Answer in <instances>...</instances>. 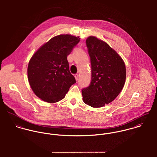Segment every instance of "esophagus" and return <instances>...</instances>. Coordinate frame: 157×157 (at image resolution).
<instances>
[{"instance_id":"1","label":"esophagus","mask_w":157,"mask_h":157,"mask_svg":"<svg viewBox=\"0 0 157 157\" xmlns=\"http://www.w3.org/2000/svg\"><path fill=\"white\" fill-rule=\"evenodd\" d=\"M74 77H75V80L77 81L78 79V77H79V75H78V74H76L74 75Z\"/></svg>"}]
</instances>
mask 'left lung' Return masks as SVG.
I'll return each instance as SVG.
<instances>
[{"label": "left lung", "instance_id": "1", "mask_svg": "<svg viewBox=\"0 0 157 157\" xmlns=\"http://www.w3.org/2000/svg\"><path fill=\"white\" fill-rule=\"evenodd\" d=\"M90 59L91 81L82 90L85 103L100 108L112 101L126 80V67L121 57L106 42L94 36L86 41Z\"/></svg>", "mask_w": 157, "mask_h": 157}]
</instances>
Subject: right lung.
<instances>
[{"label":"right lung","instance_id":"obj_1","mask_svg":"<svg viewBox=\"0 0 157 157\" xmlns=\"http://www.w3.org/2000/svg\"><path fill=\"white\" fill-rule=\"evenodd\" d=\"M79 37L61 34L51 39L33 56L28 67L31 88L40 99L56 103L65 98L76 81L69 71L67 56L80 42Z\"/></svg>","mask_w":157,"mask_h":157}]
</instances>
